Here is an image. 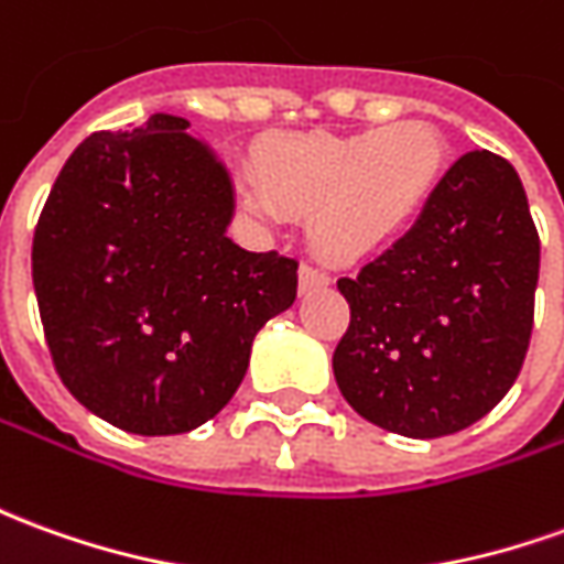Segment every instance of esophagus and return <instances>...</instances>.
<instances>
[{
	"label": "esophagus",
	"mask_w": 564,
	"mask_h": 564,
	"mask_svg": "<svg viewBox=\"0 0 564 564\" xmlns=\"http://www.w3.org/2000/svg\"><path fill=\"white\" fill-rule=\"evenodd\" d=\"M321 286H329V274L314 265H302L299 269V290L302 293H311V290H321Z\"/></svg>",
	"instance_id": "1"
}]
</instances>
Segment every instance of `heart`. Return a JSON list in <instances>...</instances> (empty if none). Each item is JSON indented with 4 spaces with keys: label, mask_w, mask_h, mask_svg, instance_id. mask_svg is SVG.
Segmentation results:
<instances>
[{
    "label": "heart",
    "mask_w": 564,
    "mask_h": 564,
    "mask_svg": "<svg viewBox=\"0 0 564 564\" xmlns=\"http://www.w3.org/2000/svg\"><path fill=\"white\" fill-rule=\"evenodd\" d=\"M446 171V143L427 121L364 133H286L256 155L250 207L308 220L311 247L338 265L400 238L427 207Z\"/></svg>",
    "instance_id": "heart-1"
}]
</instances>
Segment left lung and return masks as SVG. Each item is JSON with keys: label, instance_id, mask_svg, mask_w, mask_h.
Here are the masks:
<instances>
[{"label": "left lung", "instance_id": "left-lung-1", "mask_svg": "<svg viewBox=\"0 0 564 564\" xmlns=\"http://www.w3.org/2000/svg\"><path fill=\"white\" fill-rule=\"evenodd\" d=\"M541 238L513 164L460 155L415 226L357 278L333 354L357 415L415 440L470 427L501 403L534 326Z\"/></svg>", "mask_w": 564, "mask_h": 564}]
</instances>
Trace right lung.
I'll list each match as a JSON object with an SVG mask.
<instances>
[{
    "mask_svg": "<svg viewBox=\"0 0 564 564\" xmlns=\"http://www.w3.org/2000/svg\"><path fill=\"white\" fill-rule=\"evenodd\" d=\"M188 121L97 131L33 235L51 360L78 403L140 436L188 433L235 397L256 333L293 305L299 262L226 238L235 192Z\"/></svg>",
    "mask_w": 564,
    "mask_h": 564,
    "instance_id": "add662e5",
    "label": "right lung"
}]
</instances>
